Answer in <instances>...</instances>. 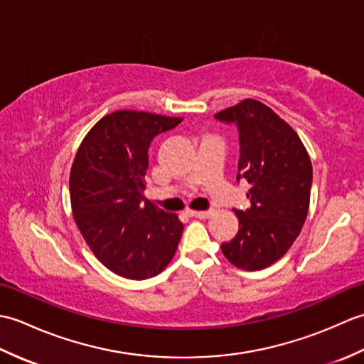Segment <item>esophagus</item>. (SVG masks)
<instances>
[{"label": "esophagus", "mask_w": 364, "mask_h": 364, "mask_svg": "<svg viewBox=\"0 0 364 364\" xmlns=\"http://www.w3.org/2000/svg\"><path fill=\"white\" fill-rule=\"evenodd\" d=\"M191 214L197 219H208L213 214V211H192Z\"/></svg>", "instance_id": "34e87169"}]
</instances>
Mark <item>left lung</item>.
<instances>
[{
    "mask_svg": "<svg viewBox=\"0 0 364 364\" xmlns=\"http://www.w3.org/2000/svg\"><path fill=\"white\" fill-rule=\"evenodd\" d=\"M239 133L237 183L250 186L252 206L233 210L239 231L222 253L239 269L261 270L291 249L304 227L313 181L305 145L288 123L257 100L247 98L214 115Z\"/></svg>",
    "mask_w": 364,
    "mask_h": 364,
    "instance_id": "left-lung-1",
    "label": "left lung"
}]
</instances>
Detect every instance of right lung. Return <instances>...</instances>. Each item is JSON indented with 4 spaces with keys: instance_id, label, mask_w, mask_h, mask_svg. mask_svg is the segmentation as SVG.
Returning a JSON list of instances; mask_svg holds the SVG:
<instances>
[{
    "instance_id": "right-lung-1",
    "label": "right lung",
    "mask_w": 364,
    "mask_h": 364,
    "mask_svg": "<svg viewBox=\"0 0 364 364\" xmlns=\"http://www.w3.org/2000/svg\"><path fill=\"white\" fill-rule=\"evenodd\" d=\"M181 117L115 111L84 137L70 172L73 219L100 262L129 280L158 275L181 239L183 223L144 196L149 149Z\"/></svg>"
}]
</instances>
